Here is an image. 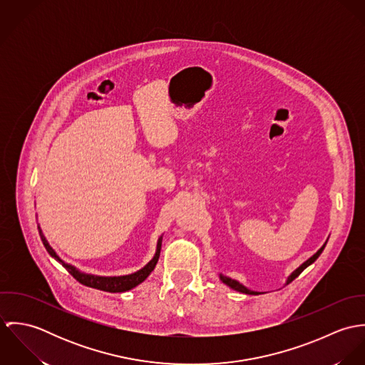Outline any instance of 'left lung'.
Returning a JSON list of instances; mask_svg holds the SVG:
<instances>
[{"label": "left lung", "instance_id": "obj_1", "mask_svg": "<svg viewBox=\"0 0 365 365\" xmlns=\"http://www.w3.org/2000/svg\"><path fill=\"white\" fill-rule=\"evenodd\" d=\"M326 243H327V240H326ZM326 243L313 255L311 259H308V260L305 261L304 264H301L289 277H288V279H287V284H289V282H292L307 267H309L312 262L316 261V259L322 255V252H323V249H324V246H326ZM219 278H220V281L223 282V284H226L227 287H230L232 289H235V291H237V292H243V294H247V295H259L260 292H256V291H252V289H249V288H246L245 285H242L239 281H236V279H232V278H229V277H225V275H222V274H219Z\"/></svg>", "mask_w": 365, "mask_h": 365}]
</instances>
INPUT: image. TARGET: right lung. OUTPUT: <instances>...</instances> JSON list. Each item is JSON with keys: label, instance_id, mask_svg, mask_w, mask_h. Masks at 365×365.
Returning a JSON list of instances; mask_svg holds the SVG:
<instances>
[{"label": "right lung", "instance_id": "add662e5", "mask_svg": "<svg viewBox=\"0 0 365 365\" xmlns=\"http://www.w3.org/2000/svg\"><path fill=\"white\" fill-rule=\"evenodd\" d=\"M39 229V235H41V239L43 242V246L45 249L48 250V253L52 256L53 259L56 261H58L80 284L86 285V287H90V288H96V289H100V291H105V292H125V291H129L135 287H138L139 284H142L149 275L150 272L155 269L156 267L157 261L160 257V250H161V239L163 236H160L158 242H157V250L155 257L152 260L149 261L142 269L133 272V274H129V275H120V277H100V275H93V274H86V272H81L78 271L74 265L71 264H67L64 261L61 260L56 252L51 247V245L48 243L45 235L42 233V229L38 226Z\"/></svg>", "mask_w": 365, "mask_h": 365}]
</instances>
